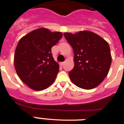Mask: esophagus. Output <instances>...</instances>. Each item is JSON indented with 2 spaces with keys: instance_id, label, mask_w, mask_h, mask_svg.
<instances>
[{
  "instance_id": "obj_1",
  "label": "esophagus",
  "mask_w": 124,
  "mask_h": 124,
  "mask_svg": "<svg viewBox=\"0 0 124 124\" xmlns=\"http://www.w3.org/2000/svg\"><path fill=\"white\" fill-rule=\"evenodd\" d=\"M64 64V62H61V63H60V66H63Z\"/></svg>"
}]
</instances>
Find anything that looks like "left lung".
<instances>
[{
    "mask_svg": "<svg viewBox=\"0 0 124 124\" xmlns=\"http://www.w3.org/2000/svg\"><path fill=\"white\" fill-rule=\"evenodd\" d=\"M64 36L74 53V67L69 72L71 81L84 89H92L104 80L111 63L108 42L88 30L75 33H64Z\"/></svg>",
    "mask_w": 124,
    "mask_h": 124,
    "instance_id": "8db88e82",
    "label": "left lung"
}]
</instances>
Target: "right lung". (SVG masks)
<instances>
[{
  "label": "right lung",
  "mask_w": 124,
  "mask_h": 124,
  "mask_svg": "<svg viewBox=\"0 0 124 124\" xmlns=\"http://www.w3.org/2000/svg\"><path fill=\"white\" fill-rule=\"evenodd\" d=\"M62 37L60 31L40 28L18 42L14 56V68L20 79L31 89L42 91L54 82L60 66L53 58L51 47Z\"/></svg>",
  "instance_id": "1"
}]
</instances>
